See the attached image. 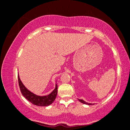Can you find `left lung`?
Segmentation results:
<instances>
[{
  "mask_svg": "<svg viewBox=\"0 0 130 130\" xmlns=\"http://www.w3.org/2000/svg\"><path fill=\"white\" fill-rule=\"evenodd\" d=\"M78 100L80 101L81 103H84V104H86V105H94L92 104V103H88V102H86L85 101H84L83 100H82V99H78Z\"/></svg>",
  "mask_w": 130,
  "mask_h": 130,
  "instance_id": "1",
  "label": "left lung"
}]
</instances>
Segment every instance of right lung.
Returning <instances> with one entry per match:
<instances>
[{
	"label": "right lung",
	"mask_w": 130,
	"mask_h": 130,
	"mask_svg": "<svg viewBox=\"0 0 130 130\" xmlns=\"http://www.w3.org/2000/svg\"><path fill=\"white\" fill-rule=\"evenodd\" d=\"M18 82L21 93L25 98L32 104L39 106H47L51 105L55 100L58 92V85L56 83L55 88L50 94L47 95L40 96L34 94L27 89L22 83L18 74Z\"/></svg>",
	"instance_id": "right-lung-1"
}]
</instances>
